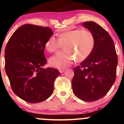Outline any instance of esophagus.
<instances>
[{
  "instance_id": "esophagus-1",
  "label": "esophagus",
  "mask_w": 124,
  "mask_h": 124,
  "mask_svg": "<svg viewBox=\"0 0 124 124\" xmlns=\"http://www.w3.org/2000/svg\"><path fill=\"white\" fill-rule=\"evenodd\" d=\"M59 72H60L61 73H63V72L65 71V69H60V70H59Z\"/></svg>"
}]
</instances>
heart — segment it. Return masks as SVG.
<instances>
[{"mask_svg":"<svg viewBox=\"0 0 124 124\" xmlns=\"http://www.w3.org/2000/svg\"><path fill=\"white\" fill-rule=\"evenodd\" d=\"M95 45L93 34L86 30L76 29L62 32L58 39L51 36L45 43V47L51 53L56 52L62 45L63 51L49 59L51 66L63 69L72 65L76 58L78 61L85 60L92 54Z\"/></svg>","mask_w":124,"mask_h":124,"instance_id":"obj_1","label":"heart"}]
</instances>
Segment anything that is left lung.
I'll list each match as a JSON object with an SVG mask.
<instances>
[{
  "label": "left lung",
  "mask_w": 124,
  "mask_h": 124,
  "mask_svg": "<svg viewBox=\"0 0 124 124\" xmlns=\"http://www.w3.org/2000/svg\"><path fill=\"white\" fill-rule=\"evenodd\" d=\"M82 25L93 34L95 45L89 57L74 68L72 86L77 97L92 102L103 97L114 83L118 58L114 41L103 27L93 21Z\"/></svg>",
  "instance_id": "left-lung-1"
}]
</instances>
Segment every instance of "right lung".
Instances as JSON below:
<instances>
[{
    "mask_svg": "<svg viewBox=\"0 0 124 124\" xmlns=\"http://www.w3.org/2000/svg\"><path fill=\"white\" fill-rule=\"evenodd\" d=\"M53 34L49 27L32 24L20 27L5 48V70L12 90L25 101L37 103L52 95L59 70L44 69L45 43Z\"/></svg>",
    "mask_w": 124,
    "mask_h": 124,
    "instance_id": "add662e5",
    "label": "right lung"
}]
</instances>
